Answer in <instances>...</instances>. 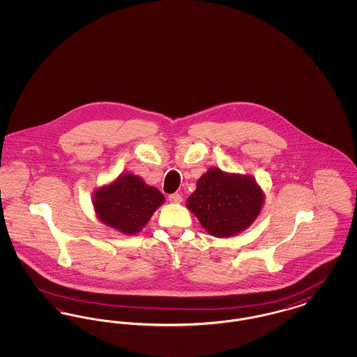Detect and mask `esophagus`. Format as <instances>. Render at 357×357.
<instances>
[{"label":"esophagus","mask_w":357,"mask_h":357,"mask_svg":"<svg viewBox=\"0 0 357 357\" xmlns=\"http://www.w3.org/2000/svg\"><path fill=\"white\" fill-rule=\"evenodd\" d=\"M182 195L181 194H178V192H175V194H171L169 195V201H170L171 204H181L182 202Z\"/></svg>","instance_id":"esophagus-1"}]
</instances>
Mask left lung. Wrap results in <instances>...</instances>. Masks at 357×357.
I'll return each instance as SVG.
<instances>
[{
  "instance_id": "8db88e82",
  "label": "left lung",
  "mask_w": 357,
  "mask_h": 357,
  "mask_svg": "<svg viewBox=\"0 0 357 357\" xmlns=\"http://www.w3.org/2000/svg\"><path fill=\"white\" fill-rule=\"evenodd\" d=\"M264 191L250 175L208 169L188 197L186 206L214 237L236 236L248 229L264 204Z\"/></svg>"
}]
</instances>
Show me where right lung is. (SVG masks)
<instances>
[{
    "mask_svg": "<svg viewBox=\"0 0 357 357\" xmlns=\"http://www.w3.org/2000/svg\"><path fill=\"white\" fill-rule=\"evenodd\" d=\"M163 202L165 197L158 188L134 174L120 175L93 195L98 218L127 236L139 233Z\"/></svg>",
    "mask_w": 357,
    "mask_h": 357,
    "instance_id": "right-lung-1",
    "label": "right lung"
}]
</instances>
